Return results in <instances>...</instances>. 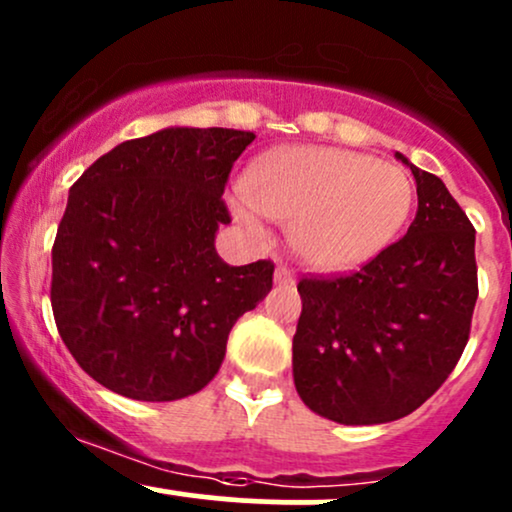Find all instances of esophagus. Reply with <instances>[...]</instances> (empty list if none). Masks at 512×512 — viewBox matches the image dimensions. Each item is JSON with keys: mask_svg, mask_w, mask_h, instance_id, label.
I'll return each instance as SVG.
<instances>
[{"mask_svg": "<svg viewBox=\"0 0 512 512\" xmlns=\"http://www.w3.org/2000/svg\"><path fill=\"white\" fill-rule=\"evenodd\" d=\"M274 281L279 286H293V274H291V269H286V267H276V274H274Z\"/></svg>", "mask_w": 512, "mask_h": 512, "instance_id": "obj_1", "label": "esophagus"}]
</instances>
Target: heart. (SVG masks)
I'll return each mask as SVG.
<instances>
[{
	"label": "heart",
	"mask_w": 512,
	"mask_h": 512,
	"mask_svg": "<svg viewBox=\"0 0 512 512\" xmlns=\"http://www.w3.org/2000/svg\"><path fill=\"white\" fill-rule=\"evenodd\" d=\"M236 216L257 228V211L291 223V243L320 269H351L380 255L414 209L404 168L358 151L296 146L252 163Z\"/></svg>",
	"instance_id": "obj_1"
}]
</instances>
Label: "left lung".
I'll use <instances>...</instances> for the list:
<instances>
[{"mask_svg": "<svg viewBox=\"0 0 512 512\" xmlns=\"http://www.w3.org/2000/svg\"><path fill=\"white\" fill-rule=\"evenodd\" d=\"M407 236L358 272L303 276L293 380L305 407L346 426L419 409L460 361L479 296L474 226L438 175L411 166Z\"/></svg>", "mask_w": 512, "mask_h": 512, "instance_id": "8db88e82", "label": "left lung"}]
</instances>
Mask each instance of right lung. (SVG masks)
Listing matches in <instances>:
<instances>
[{
    "instance_id": "add662e5",
    "label": "right lung",
    "mask_w": 512,
    "mask_h": 512,
    "mask_svg": "<svg viewBox=\"0 0 512 512\" xmlns=\"http://www.w3.org/2000/svg\"><path fill=\"white\" fill-rule=\"evenodd\" d=\"M255 134L168 127L98 158L69 190L52 245L50 301L69 354L129 399L173 402L219 373L274 262L231 267L214 238L231 223L233 163Z\"/></svg>"
}]
</instances>
